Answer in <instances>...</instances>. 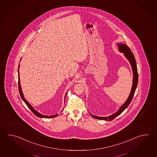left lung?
<instances>
[{"mask_svg":"<svg viewBox=\"0 0 157 157\" xmlns=\"http://www.w3.org/2000/svg\"><path fill=\"white\" fill-rule=\"evenodd\" d=\"M119 47V50L120 52H121L122 53H124V56L125 57L128 59V60L129 61L132 70H133V86L131 90L130 95L129 96V97L128 98L127 100L125 101V103L121 106L120 109L118 110V111H117V112L114 113V114H113L112 116H109L108 117H97V116H94L92 114H90V115L95 119H101V120H105V121H111L113 120L114 119L117 117V116H119V114H121V113L129 105L131 101L133 99L134 93L136 91V86L138 85V71H137V67H136V59L134 58V56L133 55V53L131 52L129 48L128 47L127 45H126L122 43H119L118 45Z\"/></svg>","mask_w":157,"mask_h":157,"instance_id":"1","label":"left lung"}]
</instances>
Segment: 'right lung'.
<instances>
[{
    "label": "right lung",
    "instance_id": "add662e5",
    "mask_svg": "<svg viewBox=\"0 0 157 157\" xmlns=\"http://www.w3.org/2000/svg\"><path fill=\"white\" fill-rule=\"evenodd\" d=\"M19 66H18V89H19V93H20V95H21V99L23 100L24 102L25 103V104H27V106L29 108L30 110L32 112L36 115V117H39V118H54V117H56L57 116H58V114H56V115H54V116H45V115H43V114H41L40 113H39L37 111H36V110L34 109V108H33V107L31 106V105L27 101H26V99L24 98V96H23V93H22V91H21V83H20V79H19ZM66 95L67 94H65V97H66Z\"/></svg>",
    "mask_w": 157,
    "mask_h": 157
}]
</instances>
